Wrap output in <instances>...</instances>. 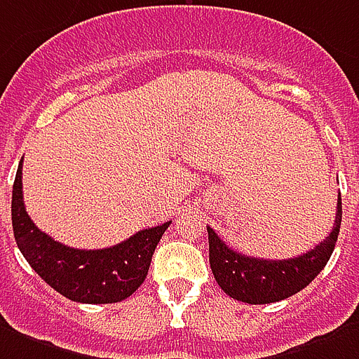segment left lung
Here are the masks:
<instances>
[{"mask_svg": "<svg viewBox=\"0 0 359 359\" xmlns=\"http://www.w3.org/2000/svg\"><path fill=\"white\" fill-rule=\"evenodd\" d=\"M342 219V201L339 196L333 230L325 240L308 253L294 259L270 261L255 259L233 251L220 240L213 228L209 233V264L220 289L236 301L247 304H270L299 293L320 274L335 249Z\"/></svg>", "mask_w": 359, "mask_h": 359, "instance_id": "left-lung-1", "label": "left lung"}]
</instances>
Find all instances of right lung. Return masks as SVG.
Wrapping results in <instances>:
<instances>
[{
	"mask_svg": "<svg viewBox=\"0 0 359 359\" xmlns=\"http://www.w3.org/2000/svg\"><path fill=\"white\" fill-rule=\"evenodd\" d=\"M11 219L15 240L38 276L74 302L112 304L131 297L146 280L156 245L171 222L140 230L106 249H74L41 232L26 213L22 200V161L18 165Z\"/></svg>",
	"mask_w": 359,
	"mask_h": 359,
	"instance_id": "right-lung-1",
	"label": "right lung"
}]
</instances>
